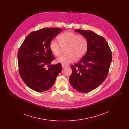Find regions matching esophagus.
<instances>
[{
    "label": "esophagus",
    "mask_w": 129,
    "mask_h": 129,
    "mask_svg": "<svg viewBox=\"0 0 129 129\" xmlns=\"http://www.w3.org/2000/svg\"><path fill=\"white\" fill-rule=\"evenodd\" d=\"M67 65L64 64H62V68H65L67 67Z\"/></svg>",
    "instance_id": "1"
}]
</instances>
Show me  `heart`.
<instances>
[{"instance_id": "obj_1", "label": "heart", "mask_w": 129, "mask_h": 129, "mask_svg": "<svg viewBox=\"0 0 129 129\" xmlns=\"http://www.w3.org/2000/svg\"><path fill=\"white\" fill-rule=\"evenodd\" d=\"M58 41L52 40L49 43V49L52 54L58 56L60 55L62 49H65V54L61 55L57 61L67 64L74 61L76 58L80 59L86 55L88 48V42L85 36L78 35L67 31L61 34L58 37Z\"/></svg>"}]
</instances>
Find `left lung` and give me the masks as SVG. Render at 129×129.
I'll return each instance as SVG.
<instances>
[{"label": "left lung", "mask_w": 129, "mask_h": 129, "mask_svg": "<svg viewBox=\"0 0 129 129\" xmlns=\"http://www.w3.org/2000/svg\"><path fill=\"white\" fill-rule=\"evenodd\" d=\"M75 31L86 38L88 48L79 61L71 66L72 74L69 81L75 89L87 93L98 87L106 78L112 61V52L104 37L92 31L76 29Z\"/></svg>", "instance_id": "obj_1"}]
</instances>
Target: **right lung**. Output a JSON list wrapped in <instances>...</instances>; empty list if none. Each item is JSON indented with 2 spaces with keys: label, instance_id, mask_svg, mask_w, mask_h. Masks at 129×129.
<instances>
[{
  "label": "right lung",
  "instance_id": "right-lung-1",
  "mask_svg": "<svg viewBox=\"0 0 129 129\" xmlns=\"http://www.w3.org/2000/svg\"><path fill=\"white\" fill-rule=\"evenodd\" d=\"M61 28H43L31 32L18 52L19 73L25 84L37 92L48 90L62 70L60 63L50 65L55 59L49 43L61 31ZM49 67L48 70L45 66Z\"/></svg>",
  "mask_w": 129,
  "mask_h": 129
}]
</instances>
